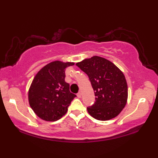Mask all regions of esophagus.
Returning <instances> with one entry per match:
<instances>
[{
  "label": "esophagus",
  "instance_id": "obj_1",
  "mask_svg": "<svg viewBox=\"0 0 158 158\" xmlns=\"http://www.w3.org/2000/svg\"><path fill=\"white\" fill-rule=\"evenodd\" d=\"M77 97H78L79 98H81V93H80V92H79V93L77 94Z\"/></svg>",
  "mask_w": 158,
  "mask_h": 158
}]
</instances>
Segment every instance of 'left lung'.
Masks as SVG:
<instances>
[{
	"mask_svg": "<svg viewBox=\"0 0 158 158\" xmlns=\"http://www.w3.org/2000/svg\"><path fill=\"white\" fill-rule=\"evenodd\" d=\"M76 65L89 77L94 90V105L87 107L89 114L99 121L116 117L126 105L127 84L123 73L106 58L94 56Z\"/></svg>",
	"mask_w": 158,
	"mask_h": 158,
	"instance_id": "obj_1",
	"label": "left lung"
}]
</instances>
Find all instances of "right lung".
Wrapping results in <instances>:
<instances>
[{
    "label": "right lung",
    "instance_id": "1",
    "mask_svg": "<svg viewBox=\"0 0 158 158\" xmlns=\"http://www.w3.org/2000/svg\"><path fill=\"white\" fill-rule=\"evenodd\" d=\"M74 63L60 60L43 67L32 81L28 90V102L37 116L47 121H56L68 111L76 95L69 91V84L65 81L66 68Z\"/></svg>",
    "mask_w": 158,
    "mask_h": 158
}]
</instances>
